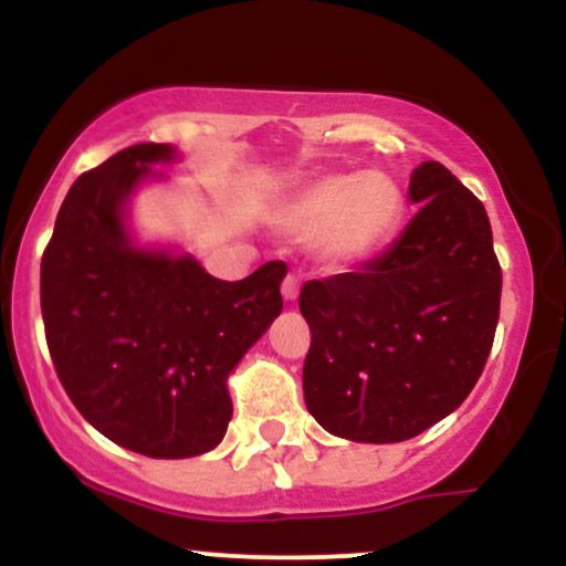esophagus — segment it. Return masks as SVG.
Wrapping results in <instances>:
<instances>
[{
	"label": "esophagus",
	"mask_w": 566,
	"mask_h": 566,
	"mask_svg": "<svg viewBox=\"0 0 566 566\" xmlns=\"http://www.w3.org/2000/svg\"><path fill=\"white\" fill-rule=\"evenodd\" d=\"M297 292H301V279L295 274H287L282 282V297L287 303H295L297 301Z\"/></svg>",
	"instance_id": "obj_1"
}]
</instances>
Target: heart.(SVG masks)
<instances>
[{"label": "heart", "instance_id": "heart-1", "mask_svg": "<svg viewBox=\"0 0 566 566\" xmlns=\"http://www.w3.org/2000/svg\"><path fill=\"white\" fill-rule=\"evenodd\" d=\"M405 210V193L386 172H337L295 193L276 226L295 239H319L327 263L354 265L394 242Z\"/></svg>", "mask_w": 566, "mask_h": 566}]
</instances>
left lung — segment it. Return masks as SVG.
<instances>
[{"label":"left lung","mask_w":566,"mask_h":566,"mask_svg":"<svg viewBox=\"0 0 566 566\" xmlns=\"http://www.w3.org/2000/svg\"><path fill=\"white\" fill-rule=\"evenodd\" d=\"M418 216L354 274L305 282V407L333 437L394 444L454 412L476 386L500 314L484 205L439 161L409 175Z\"/></svg>","instance_id":"1"}]
</instances>
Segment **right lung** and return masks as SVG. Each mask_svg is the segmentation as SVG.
<instances>
[{
	"instance_id": "add662e5",
	"label": "right lung",
	"mask_w": 566,
	"mask_h": 566,
	"mask_svg": "<svg viewBox=\"0 0 566 566\" xmlns=\"http://www.w3.org/2000/svg\"><path fill=\"white\" fill-rule=\"evenodd\" d=\"M170 143L114 154L69 188L42 255V319L69 399L114 444L146 458H193L223 441L229 375L282 314L287 265L239 282L210 276L178 244H140L129 205Z\"/></svg>"
}]
</instances>
